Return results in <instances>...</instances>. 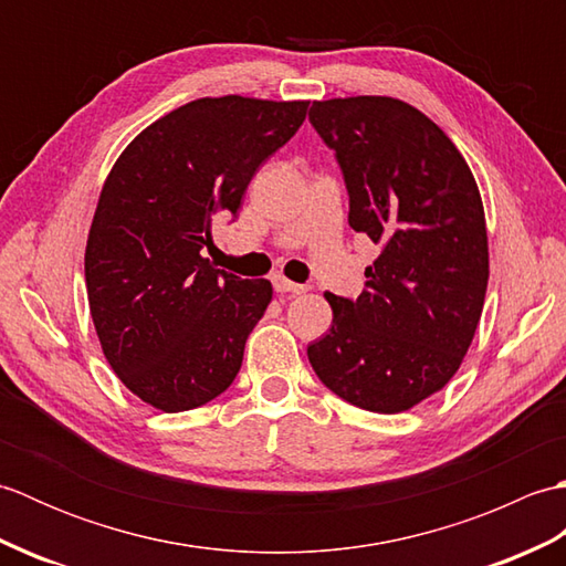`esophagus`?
Masks as SVG:
<instances>
[{"instance_id": "obj_1", "label": "esophagus", "mask_w": 566, "mask_h": 566, "mask_svg": "<svg viewBox=\"0 0 566 566\" xmlns=\"http://www.w3.org/2000/svg\"><path fill=\"white\" fill-rule=\"evenodd\" d=\"M272 284H274V292H280V294H304V292H306L304 284L290 282V280H286V276H282V274H274Z\"/></svg>"}]
</instances>
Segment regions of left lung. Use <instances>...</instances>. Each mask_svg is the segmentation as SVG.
Here are the masks:
<instances>
[{
    "label": "left lung",
    "mask_w": 566,
    "mask_h": 566,
    "mask_svg": "<svg viewBox=\"0 0 566 566\" xmlns=\"http://www.w3.org/2000/svg\"><path fill=\"white\" fill-rule=\"evenodd\" d=\"M308 122L340 163L350 228L381 245L355 302L326 292L333 326L308 363L340 399L401 413L454 377L482 318V195L444 130L401 99L314 102Z\"/></svg>",
    "instance_id": "obj_1"
}]
</instances>
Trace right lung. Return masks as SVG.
I'll return each instance as SVG.
<instances>
[{
  "mask_svg": "<svg viewBox=\"0 0 566 566\" xmlns=\"http://www.w3.org/2000/svg\"><path fill=\"white\" fill-rule=\"evenodd\" d=\"M308 102L203 97L165 114L118 155L94 211L84 280L106 363L165 413L231 387L272 302L201 255L258 167L304 124Z\"/></svg>",
  "mask_w": 566,
  "mask_h": 566,
  "instance_id": "obj_1",
  "label": "right lung"
}]
</instances>
